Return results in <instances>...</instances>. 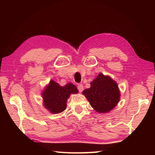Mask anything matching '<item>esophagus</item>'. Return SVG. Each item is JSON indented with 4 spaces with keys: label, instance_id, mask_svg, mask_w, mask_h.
<instances>
[{
    "label": "esophagus",
    "instance_id": "esophagus-1",
    "mask_svg": "<svg viewBox=\"0 0 155 155\" xmlns=\"http://www.w3.org/2000/svg\"><path fill=\"white\" fill-rule=\"evenodd\" d=\"M77 89L79 92H82L83 90V86L82 84H78V85H77Z\"/></svg>",
    "mask_w": 155,
    "mask_h": 155
}]
</instances>
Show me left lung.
Wrapping results in <instances>:
<instances>
[{"label":"left lung","instance_id":"obj_1","mask_svg":"<svg viewBox=\"0 0 155 155\" xmlns=\"http://www.w3.org/2000/svg\"><path fill=\"white\" fill-rule=\"evenodd\" d=\"M90 85V88L85 89L83 94L97 112H109L118 103L120 96L118 86L111 77L99 74Z\"/></svg>","mask_w":155,"mask_h":155}]
</instances>
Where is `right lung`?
<instances>
[{"mask_svg":"<svg viewBox=\"0 0 155 155\" xmlns=\"http://www.w3.org/2000/svg\"><path fill=\"white\" fill-rule=\"evenodd\" d=\"M77 93V88L72 83L61 87L52 80L42 94L44 105L52 114H59L66 109V102L70 94Z\"/></svg>","mask_w":155,"mask_h":155,"instance_id":"obj_1","label":"right lung"}]
</instances>
